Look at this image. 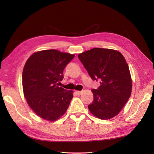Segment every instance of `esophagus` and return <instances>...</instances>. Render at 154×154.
<instances>
[{
  "mask_svg": "<svg viewBox=\"0 0 154 154\" xmlns=\"http://www.w3.org/2000/svg\"><path fill=\"white\" fill-rule=\"evenodd\" d=\"M76 94H78V95H80V94H81V93H82V91H76Z\"/></svg>",
  "mask_w": 154,
  "mask_h": 154,
  "instance_id": "34e87169",
  "label": "esophagus"
}]
</instances>
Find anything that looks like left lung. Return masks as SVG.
<instances>
[{
	"label": "left lung",
	"mask_w": 154,
	"mask_h": 154,
	"mask_svg": "<svg viewBox=\"0 0 154 154\" xmlns=\"http://www.w3.org/2000/svg\"><path fill=\"white\" fill-rule=\"evenodd\" d=\"M93 80H100L97 89H92L94 100L88 105L91 112L101 119L119 114L130 97L132 79L128 64L119 51L94 48L78 55Z\"/></svg>",
	"instance_id": "1"
}]
</instances>
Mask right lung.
<instances>
[{
	"label": "right lung",
	"instance_id": "add662e5",
	"mask_svg": "<svg viewBox=\"0 0 154 154\" xmlns=\"http://www.w3.org/2000/svg\"><path fill=\"white\" fill-rule=\"evenodd\" d=\"M74 54L54 49L32 54L22 72L24 94L31 109L44 119L53 122L65 114L73 94L59 87L63 72Z\"/></svg>",
	"mask_w": 154,
	"mask_h": 154
}]
</instances>
